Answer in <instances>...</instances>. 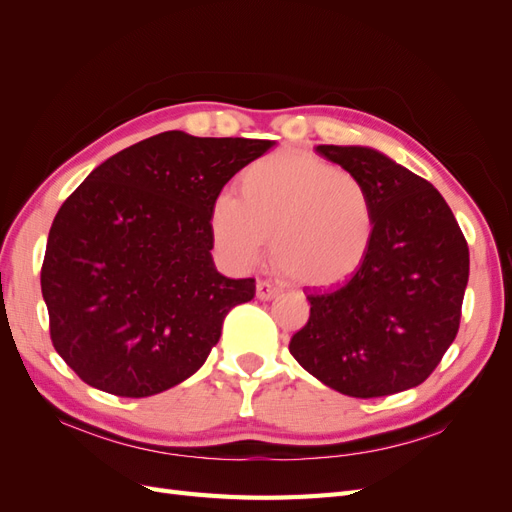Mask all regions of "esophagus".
I'll return each mask as SVG.
<instances>
[{
    "mask_svg": "<svg viewBox=\"0 0 512 512\" xmlns=\"http://www.w3.org/2000/svg\"><path fill=\"white\" fill-rule=\"evenodd\" d=\"M277 294H280V288L269 284V282H258L256 284V297L260 301H271V299L277 297Z\"/></svg>",
    "mask_w": 512,
    "mask_h": 512,
    "instance_id": "34e87169",
    "label": "esophagus"
}]
</instances>
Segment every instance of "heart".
I'll return each instance as SVG.
<instances>
[{"label": "heart", "instance_id": "obj_1", "mask_svg": "<svg viewBox=\"0 0 512 512\" xmlns=\"http://www.w3.org/2000/svg\"><path fill=\"white\" fill-rule=\"evenodd\" d=\"M376 203L367 183L309 153L277 151L247 166L239 198L220 194L209 232L230 265L252 267L271 237L290 280L333 288L363 269L376 241Z\"/></svg>", "mask_w": 512, "mask_h": 512}]
</instances>
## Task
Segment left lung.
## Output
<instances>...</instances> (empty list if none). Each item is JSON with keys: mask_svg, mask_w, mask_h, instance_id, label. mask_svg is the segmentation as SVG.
I'll use <instances>...</instances> for the list:
<instances>
[{"mask_svg": "<svg viewBox=\"0 0 512 512\" xmlns=\"http://www.w3.org/2000/svg\"><path fill=\"white\" fill-rule=\"evenodd\" d=\"M316 151L367 183L376 241L346 284L305 292L309 320L288 350L314 378L350 397L414 389L459 331L468 243L442 194L382 151L361 145Z\"/></svg>", "mask_w": 512, "mask_h": 512, "instance_id": "1", "label": "left lung"}]
</instances>
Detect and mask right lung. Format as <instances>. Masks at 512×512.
<instances>
[{"label":"right lung","mask_w":512,"mask_h":512,"mask_svg":"<svg viewBox=\"0 0 512 512\" xmlns=\"http://www.w3.org/2000/svg\"><path fill=\"white\" fill-rule=\"evenodd\" d=\"M275 141L145 138L91 170L57 211L40 273L51 339L94 389L149 397L188 380L256 284L211 256L209 209Z\"/></svg>","instance_id":"obj_1"}]
</instances>
